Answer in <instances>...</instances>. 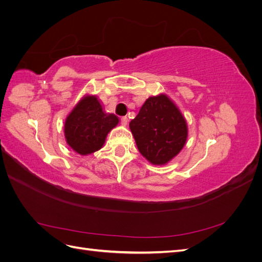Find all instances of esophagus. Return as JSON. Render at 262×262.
Segmentation results:
<instances>
[{
  "label": "esophagus",
  "mask_w": 262,
  "mask_h": 262,
  "mask_svg": "<svg viewBox=\"0 0 262 262\" xmlns=\"http://www.w3.org/2000/svg\"><path fill=\"white\" fill-rule=\"evenodd\" d=\"M128 118H126V117H122L121 118V123L123 124V125H126V124H128Z\"/></svg>",
  "instance_id": "1"
}]
</instances>
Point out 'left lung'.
<instances>
[{
	"instance_id": "left-lung-1",
	"label": "left lung",
	"mask_w": 262,
	"mask_h": 262,
	"mask_svg": "<svg viewBox=\"0 0 262 262\" xmlns=\"http://www.w3.org/2000/svg\"><path fill=\"white\" fill-rule=\"evenodd\" d=\"M129 126L140 153L154 165L171 161L188 137L186 119L165 94L147 98Z\"/></svg>"
}]
</instances>
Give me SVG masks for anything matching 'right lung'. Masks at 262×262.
<instances>
[{"mask_svg": "<svg viewBox=\"0 0 262 262\" xmlns=\"http://www.w3.org/2000/svg\"><path fill=\"white\" fill-rule=\"evenodd\" d=\"M118 123V117L106 114L96 96L87 95L66 119L67 143L80 155L92 154L102 147L107 134Z\"/></svg>", "mask_w": 262, "mask_h": 262, "instance_id": "add662e5", "label": "right lung"}]
</instances>
